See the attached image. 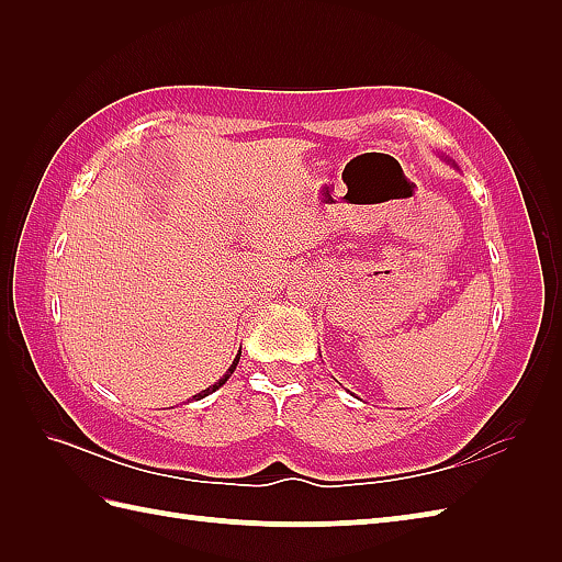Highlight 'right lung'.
Here are the masks:
<instances>
[{
    "label": "right lung",
    "mask_w": 562,
    "mask_h": 562,
    "mask_svg": "<svg viewBox=\"0 0 562 562\" xmlns=\"http://www.w3.org/2000/svg\"><path fill=\"white\" fill-rule=\"evenodd\" d=\"M238 360H241V350H238V355H236V360L232 362V367H229V369H226V374H224V376H222L220 381H214V384H212L210 389H205V391H200V393H198V396H193V398H195V401H200V398H205V396H210V393H212V391H217L220 386H224V384H226V379H229V376L234 374V369H236Z\"/></svg>",
    "instance_id": "obj_1"
}]
</instances>
